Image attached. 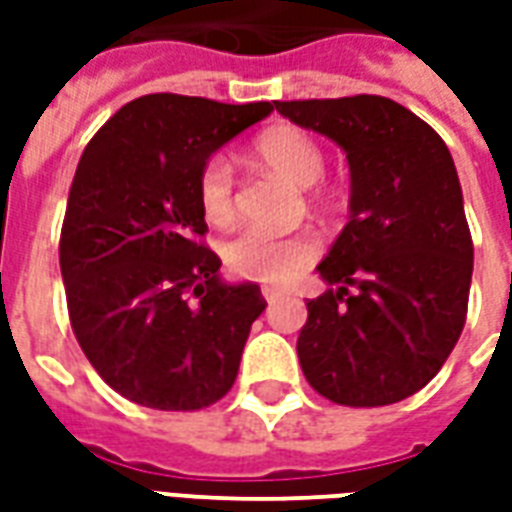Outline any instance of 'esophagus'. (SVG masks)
I'll use <instances>...</instances> for the list:
<instances>
[{"instance_id": "esophagus-1", "label": "esophagus", "mask_w": 512, "mask_h": 512, "mask_svg": "<svg viewBox=\"0 0 512 512\" xmlns=\"http://www.w3.org/2000/svg\"><path fill=\"white\" fill-rule=\"evenodd\" d=\"M263 299H266L268 304H277V301L285 299V293H282V290H274V288H263Z\"/></svg>"}]
</instances>
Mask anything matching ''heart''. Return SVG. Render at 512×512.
<instances>
[{
  "label": "heart",
  "mask_w": 512,
  "mask_h": 512,
  "mask_svg": "<svg viewBox=\"0 0 512 512\" xmlns=\"http://www.w3.org/2000/svg\"><path fill=\"white\" fill-rule=\"evenodd\" d=\"M255 158L290 186L307 189L323 172V150L307 131L296 126H271L257 136ZM200 205L213 224L235 216V178L224 158L213 156L200 172ZM318 238L310 233L274 235L246 230L224 246V263L233 274L268 285H285L296 279L318 257Z\"/></svg>",
  "instance_id": "b5f03b06"
}]
</instances>
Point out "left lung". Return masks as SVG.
I'll list each match as a JSON object with an SVG mask.
<instances>
[{
	"instance_id": "8db88e82",
	"label": "left lung",
	"mask_w": 512,
	"mask_h": 512,
	"mask_svg": "<svg viewBox=\"0 0 512 512\" xmlns=\"http://www.w3.org/2000/svg\"><path fill=\"white\" fill-rule=\"evenodd\" d=\"M329 136L351 169L348 224L318 263L299 362L318 395L354 408L406 400L436 376L466 323L474 246L444 139L381 95L274 101Z\"/></svg>"
}]
</instances>
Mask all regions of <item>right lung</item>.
I'll use <instances>...</instances> for the list:
<instances>
[{"instance_id":"right-lung-1","label":"right lung","mask_w":512,"mask_h":512,"mask_svg":"<svg viewBox=\"0 0 512 512\" xmlns=\"http://www.w3.org/2000/svg\"><path fill=\"white\" fill-rule=\"evenodd\" d=\"M271 112L142 95L84 147L60 235L65 299L84 356L131 403L197 411L235 384L266 299L255 282H224L200 241V172Z\"/></svg>"}]
</instances>
